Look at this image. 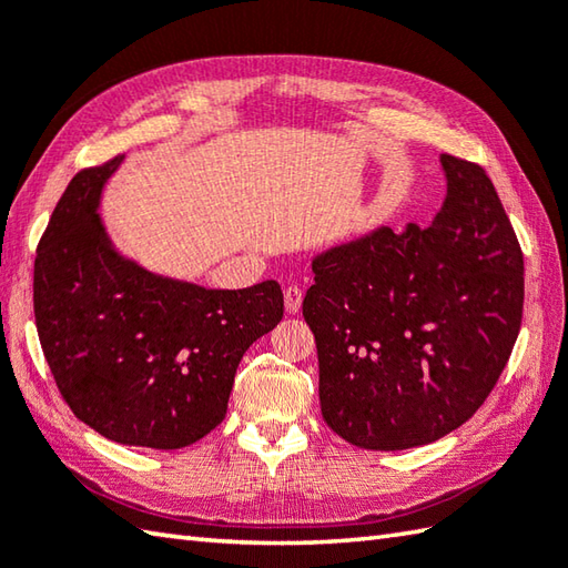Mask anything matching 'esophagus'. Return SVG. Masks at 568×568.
<instances>
[{
  "instance_id": "1",
  "label": "esophagus",
  "mask_w": 568,
  "mask_h": 568,
  "mask_svg": "<svg viewBox=\"0 0 568 568\" xmlns=\"http://www.w3.org/2000/svg\"><path fill=\"white\" fill-rule=\"evenodd\" d=\"M300 307H303V291L297 285H287L285 287V310L291 315H297Z\"/></svg>"
}]
</instances>
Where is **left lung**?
<instances>
[{
	"label": "left lung",
	"mask_w": 568,
	"mask_h": 568,
	"mask_svg": "<svg viewBox=\"0 0 568 568\" xmlns=\"http://www.w3.org/2000/svg\"><path fill=\"white\" fill-rule=\"evenodd\" d=\"M439 163L432 226H376L312 258L303 315L322 417L361 449H413L462 427L520 334L525 263L498 192L476 163Z\"/></svg>",
	"instance_id": "left-lung-1"
}]
</instances>
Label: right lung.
<instances>
[{"mask_svg": "<svg viewBox=\"0 0 568 568\" xmlns=\"http://www.w3.org/2000/svg\"><path fill=\"white\" fill-rule=\"evenodd\" d=\"M122 163L78 173L55 204L33 265L36 329L84 425L119 444L183 449L224 419L239 361L283 320V291H214L124 256L100 214Z\"/></svg>", "mask_w": 568, "mask_h": 568, "instance_id": "1", "label": "right lung"}]
</instances>
